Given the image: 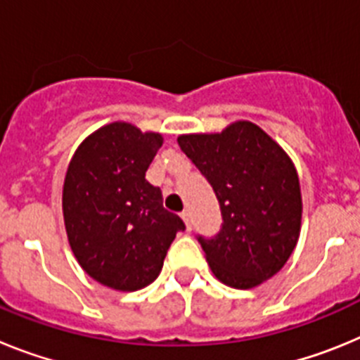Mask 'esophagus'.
Segmentation results:
<instances>
[{"label":"esophagus","instance_id":"34e87169","mask_svg":"<svg viewBox=\"0 0 360 360\" xmlns=\"http://www.w3.org/2000/svg\"><path fill=\"white\" fill-rule=\"evenodd\" d=\"M182 219L184 221H186V227H187V231H191V227H193V221H191V214H189V211H184L182 214Z\"/></svg>","mask_w":360,"mask_h":360}]
</instances>
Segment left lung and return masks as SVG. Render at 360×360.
<instances>
[{
	"instance_id": "left-lung-1",
	"label": "left lung",
	"mask_w": 360,
	"mask_h": 360,
	"mask_svg": "<svg viewBox=\"0 0 360 360\" xmlns=\"http://www.w3.org/2000/svg\"><path fill=\"white\" fill-rule=\"evenodd\" d=\"M207 178L224 224L198 236L212 274L232 288H254L288 262L301 231V187L290 157L259 126L238 120L221 133L178 136Z\"/></svg>"
}]
</instances>
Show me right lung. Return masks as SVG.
<instances>
[{
  "mask_svg": "<svg viewBox=\"0 0 360 360\" xmlns=\"http://www.w3.org/2000/svg\"><path fill=\"white\" fill-rule=\"evenodd\" d=\"M160 133L111 122L82 141L63 186V216L73 256L86 274L113 290L148 287L182 218L162 205L146 171L162 148Z\"/></svg>",
  "mask_w": 360,
  "mask_h": 360,
  "instance_id": "1",
  "label": "right lung"
}]
</instances>
